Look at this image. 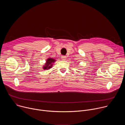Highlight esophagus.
Returning <instances> with one entry per match:
<instances>
[{"instance_id": "esophagus-1", "label": "esophagus", "mask_w": 125, "mask_h": 125, "mask_svg": "<svg viewBox=\"0 0 125 125\" xmlns=\"http://www.w3.org/2000/svg\"><path fill=\"white\" fill-rule=\"evenodd\" d=\"M66 58H67V57L66 56H64V55H63V56H61V59L62 60H65L66 59Z\"/></svg>"}]
</instances>
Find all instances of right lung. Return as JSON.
<instances>
[{
	"label": "right lung",
	"instance_id": "right-lung-1",
	"mask_svg": "<svg viewBox=\"0 0 125 125\" xmlns=\"http://www.w3.org/2000/svg\"><path fill=\"white\" fill-rule=\"evenodd\" d=\"M54 61H55L54 59L51 58L48 59L46 61V63L45 64V66L43 67L44 69L47 70L48 69H50L52 65V63H54Z\"/></svg>",
	"mask_w": 125,
	"mask_h": 125
}]
</instances>
